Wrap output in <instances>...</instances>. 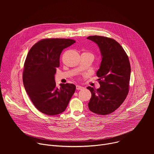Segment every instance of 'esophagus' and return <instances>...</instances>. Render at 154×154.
Returning a JSON list of instances; mask_svg holds the SVG:
<instances>
[{
    "label": "esophagus",
    "mask_w": 154,
    "mask_h": 154,
    "mask_svg": "<svg viewBox=\"0 0 154 154\" xmlns=\"http://www.w3.org/2000/svg\"><path fill=\"white\" fill-rule=\"evenodd\" d=\"M84 88V87L80 86V85H76V89L77 90H82Z\"/></svg>",
    "instance_id": "1"
}]
</instances>
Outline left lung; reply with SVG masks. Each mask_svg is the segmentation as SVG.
<instances>
[{
    "mask_svg": "<svg viewBox=\"0 0 154 154\" xmlns=\"http://www.w3.org/2000/svg\"><path fill=\"white\" fill-rule=\"evenodd\" d=\"M87 39L97 45L102 58L96 72L100 88L87 87L91 93L88 107L96 114L106 115L115 112L128 94L130 64L125 52L115 39L101 36Z\"/></svg>",
    "mask_w": 154,
    "mask_h": 154,
    "instance_id": "obj_1",
    "label": "left lung"
}]
</instances>
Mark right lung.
<instances>
[{"label":"right lung","instance_id":"right-lung-1","mask_svg":"<svg viewBox=\"0 0 154 154\" xmlns=\"http://www.w3.org/2000/svg\"><path fill=\"white\" fill-rule=\"evenodd\" d=\"M75 41L71 39H45L30 49L26 57L23 80L27 94L35 106L47 115L64 112L75 91V85L56 86L55 75L61 52Z\"/></svg>","mask_w":154,"mask_h":154}]
</instances>
